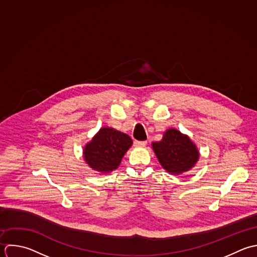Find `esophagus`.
Listing matches in <instances>:
<instances>
[{"mask_svg": "<svg viewBox=\"0 0 257 257\" xmlns=\"http://www.w3.org/2000/svg\"><path fill=\"white\" fill-rule=\"evenodd\" d=\"M146 144H147L146 141H135L134 142V145L139 146V147H144V146H146Z\"/></svg>", "mask_w": 257, "mask_h": 257, "instance_id": "obj_1", "label": "esophagus"}]
</instances>
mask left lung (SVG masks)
Masks as SVG:
<instances>
[{
    "instance_id": "8db88e82",
    "label": "left lung",
    "mask_w": 257,
    "mask_h": 257,
    "mask_svg": "<svg viewBox=\"0 0 257 257\" xmlns=\"http://www.w3.org/2000/svg\"><path fill=\"white\" fill-rule=\"evenodd\" d=\"M152 149L166 172L179 175L191 170L199 160L196 144L176 128L167 129L159 142H152Z\"/></svg>"
}]
</instances>
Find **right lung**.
Returning a JSON list of instances; mask_svg holds the SVG:
<instances>
[{"instance_id": "1", "label": "right lung", "mask_w": 257, "mask_h": 257, "mask_svg": "<svg viewBox=\"0 0 257 257\" xmlns=\"http://www.w3.org/2000/svg\"><path fill=\"white\" fill-rule=\"evenodd\" d=\"M129 135L112 127H102L86 143L83 158L86 164L99 174H108L116 170L125 153L132 146Z\"/></svg>"}]
</instances>
